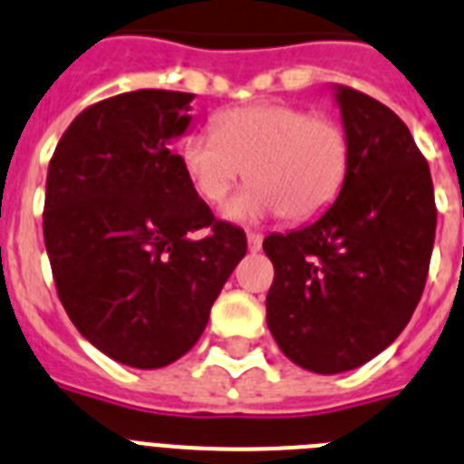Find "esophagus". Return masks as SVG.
Here are the masks:
<instances>
[{
	"mask_svg": "<svg viewBox=\"0 0 464 464\" xmlns=\"http://www.w3.org/2000/svg\"><path fill=\"white\" fill-rule=\"evenodd\" d=\"M247 245L249 252H259L261 245H264V236L261 233H247Z\"/></svg>",
	"mask_w": 464,
	"mask_h": 464,
	"instance_id": "esophagus-1",
	"label": "esophagus"
}]
</instances>
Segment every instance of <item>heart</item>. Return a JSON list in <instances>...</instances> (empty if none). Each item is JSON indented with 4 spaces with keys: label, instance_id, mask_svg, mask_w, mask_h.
Listing matches in <instances>:
<instances>
[{
    "label": "heart",
    "instance_id": "b5f03b06",
    "mask_svg": "<svg viewBox=\"0 0 464 464\" xmlns=\"http://www.w3.org/2000/svg\"><path fill=\"white\" fill-rule=\"evenodd\" d=\"M217 132H193L182 147L188 182L212 205L240 179L252 187L227 205V217L255 221L280 215L304 224L332 208L350 165L343 123L287 102H255L221 111Z\"/></svg>",
    "mask_w": 464,
    "mask_h": 464
}]
</instances>
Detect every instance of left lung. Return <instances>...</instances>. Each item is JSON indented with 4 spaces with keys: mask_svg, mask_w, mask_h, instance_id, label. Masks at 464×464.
<instances>
[{
    "mask_svg": "<svg viewBox=\"0 0 464 464\" xmlns=\"http://www.w3.org/2000/svg\"><path fill=\"white\" fill-rule=\"evenodd\" d=\"M336 98L350 140L336 203L310 227L264 240L276 268L268 329L294 364L317 373L350 372L400 336L437 231L430 165L404 121L350 86Z\"/></svg>",
    "mask_w": 464,
    "mask_h": 464,
    "instance_id": "8db88e82",
    "label": "left lung"
}]
</instances>
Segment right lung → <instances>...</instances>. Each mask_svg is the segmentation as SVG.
<instances>
[{"instance_id":"add662e5","label":"right lung","mask_w":464,"mask_h":464,"mask_svg":"<svg viewBox=\"0 0 464 464\" xmlns=\"http://www.w3.org/2000/svg\"><path fill=\"white\" fill-rule=\"evenodd\" d=\"M193 98L142 88L100 100L48 163L44 243L60 304L82 336L135 369L196 345L247 252L243 228L212 215L172 149Z\"/></svg>"}]
</instances>
